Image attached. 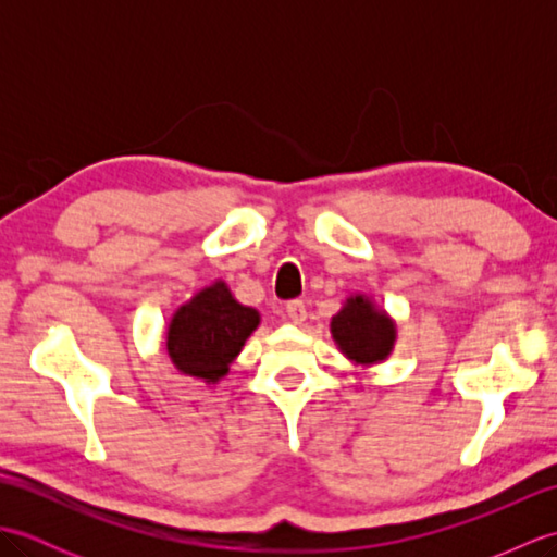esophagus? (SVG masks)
Listing matches in <instances>:
<instances>
[{"mask_svg": "<svg viewBox=\"0 0 557 557\" xmlns=\"http://www.w3.org/2000/svg\"><path fill=\"white\" fill-rule=\"evenodd\" d=\"M285 311H287V318H289L292 323H304V321H306V306H304V301H299V299L289 301Z\"/></svg>", "mask_w": 557, "mask_h": 557, "instance_id": "34e87169", "label": "esophagus"}]
</instances>
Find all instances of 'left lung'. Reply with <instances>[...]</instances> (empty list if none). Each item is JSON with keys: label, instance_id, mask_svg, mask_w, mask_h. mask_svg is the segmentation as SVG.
Wrapping results in <instances>:
<instances>
[{"label": "left lung", "instance_id": "8db88e82", "mask_svg": "<svg viewBox=\"0 0 557 557\" xmlns=\"http://www.w3.org/2000/svg\"><path fill=\"white\" fill-rule=\"evenodd\" d=\"M339 351L361 369L385 361L393 354L397 327L395 321L366 294H354L330 323Z\"/></svg>", "mask_w": 557, "mask_h": 557}]
</instances>
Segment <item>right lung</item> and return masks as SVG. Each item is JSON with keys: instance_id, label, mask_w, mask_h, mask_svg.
I'll return each mask as SVG.
<instances>
[{"instance_id": "1", "label": "right lung", "mask_w": 557, "mask_h": 557, "mask_svg": "<svg viewBox=\"0 0 557 557\" xmlns=\"http://www.w3.org/2000/svg\"><path fill=\"white\" fill-rule=\"evenodd\" d=\"M258 325L260 313L236 301L230 287L215 280L174 311L168 325V354L180 373L208 385L218 383Z\"/></svg>"}]
</instances>
